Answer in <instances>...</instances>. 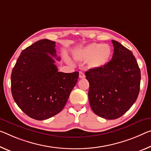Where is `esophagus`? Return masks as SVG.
<instances>
[{
    "instance_id": "34e87169",
    "label": "esophagus",
    "mask_w": 151,
    "mask_h": 151,
    "mask_svg": "<svg viewBox=\"0 0 151 151\" xmlns=\"http://www.w3.org/2000/svg\"><path fill=\"white\" fill-rule=\"evenodd\" d=\"M85 77V74L82 73V72H79V78H84Z\"/></svg>"
}]
</instances>
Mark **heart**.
I'll return each mask as SVG.
<instances>
[{
	"label": "heart",
	"instance_id": "1",
	"mask_svg": "<svg viewBox=\"0 0 151 151\" xmlns=\"http://www.w3.org/2000/svg\"><path fill=\"white\" fill-rule=\"evenodd\" d=\"M73 56L78 61H88V66L91 68H99L109 62L111 49L107 44L92 43L78 50Z\"/></svg>",
	"mask_w": 151,
	"mask_h": 151
}]
</instances>
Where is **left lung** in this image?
<instances>
[{"label": "left lung", "mask_w": 151, "mask_h": 151, "mask_svg": "<svg viewBox=\"0 0 151 151\" xmlns=\"http://www.w3.org/2000/svg\"><path fill=\"white\" fill-rule=\"evenodd\" d=\"M112 59L106 66L85 73L89 83L88 100L94 113L107 119L121 117L134 104L139 94L140 70L130 50L118 42Z\"/></svg>", "instance_id": "8db88e82"}]
</instances>
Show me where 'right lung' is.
<instances>
[{
    "instance_id": "1",
    "label": "right lung",
    "mask_w": 151,
    "mask_h": 151,
    "mask_svg": "<svg viewBox=\"0 0 151 151\" xmlns=\"http://www.w3.org/2000/svg\"><path fill=\"white\" fill-rule=\"evenodd\" d=\"M55 44L47 39L35 42L21 52L12 70L14 100L24 113L37 120L60 112L78 81V72L58 71L51 57H57Z\"/></svg>"
}]
</instances>
